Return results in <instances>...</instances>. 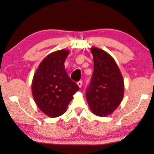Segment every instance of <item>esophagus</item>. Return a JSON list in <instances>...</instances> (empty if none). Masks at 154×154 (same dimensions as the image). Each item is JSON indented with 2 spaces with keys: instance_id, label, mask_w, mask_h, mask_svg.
Masks as SVG:
<instances>
[{
  "instance_id": "obj_1",
  "label": "esophagus",
  "mask_w": 154,
  "mask_h": 154,
  "mask_svg": "<svg viewBox=\"0 0 154 154\" xmlns=\"http://www.w3.org/2000/svg\"><path fill=\"white\" fill-rule=\"evenodd\" d=\"M77 84H78V85L79 86V88H82V81H79V82H77Z\"/></svg>"
}]
</instances>
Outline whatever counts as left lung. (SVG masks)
<instances>
[{
  "label": "left lung",
  "instance_id": "left-lung-1",
  "mask_svg": "<svg viewBox=\"0 0 154 154\" xmlns=\"http://www.w3.org/2000/svg\"><path fill=\"white\" fill-rule=\"evenodd\" d=\"M94 69L86 89V99L93 114L104 117L111 114L124 95V82L114 58L106 51L92 47Z\"/></svg>",
  "mask_w": 154,
  "mask_h": 154
}]
</instances>
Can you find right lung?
<instances>
[{"instance_id": "add662e5", "label": "right lung", "mask_w": 154, "mask_h": 154, "mask_svg": "<svg viewBox=\"0 0 154 154\" xmlns=\"http://www.w3.org/2000/svg\"><path fill=\"white\" fill-rule=\"evenodd\" d=\"M69 53V50H61L48 55L34 74L31 85L34 100L48 117L57 118L64 114L79 90L65 69L64 63Z\"/></svg>"}]
</instances>
